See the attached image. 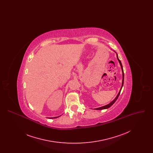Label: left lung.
I'll list each match as a JSON object with an SVG mask.
<instances>
[{"label": "left lung", "mask_w": 153, "mask_h": 153, "mask_svg": "<svg viewBox=\"0 0 153 153\" xmlns=\"http://www.w3.org/2000/svg\"><path fill=\"white\" fill-rule=\"evenodd\" d=\"M117 59H118V61H119V63H120V66H121V68H122V72H123V80H122V87H121V89H120V91H119V94H118V95H117V97H116V98L112 101V102H111L109 104H107V105H105V106H103V107H99V108H96L95 109H107V108H109L115 102L117 101V98H118V97H119V96L120 95V91H121V90H122V87H123V83H124V72H123V66H122V63H121V61H120V59L118 58V57H117Z\"/></svg>", "instance_id": "8db88e82"}]
</instances>
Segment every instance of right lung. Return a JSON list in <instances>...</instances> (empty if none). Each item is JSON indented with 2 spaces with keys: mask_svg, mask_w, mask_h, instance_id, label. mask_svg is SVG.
I'll list each match as a JSON object with an SVG mask.
<instances>
[{
  "mask_svg": "<svg viewBox=\"0 0 153 153\" xmlns=\"http://www.w3.org/2000/svg\"><path fill=\"white\" fill-rule=\"evenodd\" d=\"M49 117V118H51V119H53V118H56V117Z\"/></svg>",
  "mask_w": 153,
  "mask_h": 153,
  "instance_id": "1",
  "label": "right lung"
}]
</instances>
